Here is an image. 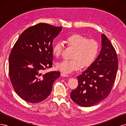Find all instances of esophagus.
<instances>
[{
    "label": "esophagus",
    "instance_id": "obj_1",
    "mask_svg": "<svg viewBox=\"0 0 126 126\" xmlns=\"http://www.w3.org/2000/svg\"><path fill=\"white\" fill-rule=\"evenodd\" d=\"M61 76H63V77H68L69 75H68V74L65 73V72H62L61 73Z\"/></svg>",
    "mask_w": 126,
    "mask_h": 126
}]
</instances>
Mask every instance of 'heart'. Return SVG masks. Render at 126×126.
Listing matches in <instances>:
<instances>
[{"label":"heart","instance_id":"1","mask_svg":"<svg viewBox=\"0 0 126 126\" xmlns=\"http://www.w3.org/2000/svg\"><path fill=\"white\" fill-rule=\"evenodd\" d=\"M65 43L68 47L74 49L72 59L63 60L58 63L56 67L58 70L66 73L78 70L81 65L83 67L90 65L96 59L99 49V44L96 40L88 39L79 34H74L68 37ZM63 47V44L60 42L54 45L52 52L55 57L60 56Z\"/></svg>","mask_w":126,"mask_h":126}]
</instances>
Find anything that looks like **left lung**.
Returning <instances> with one entry per match:
<instances>
[{"label": "left lung", "instance_id": "8db88e82", "mask_svg": "<svg viewBox=\"0 0 126 126\" xmlns=\"http://www.w3.org/2000/svg\"><path fill=\"white\" fill-rule=\"evenodd\" d=\"M117 53L109 39L101 34L99 55L87 69L78 76V86L71 91V99L82 107H91L108 97L116 78Z\"/></svg>", "mask_w": 126, "mask_h": 126}]
</instances>
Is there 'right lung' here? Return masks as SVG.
I'll use <instances>...</instances> for the list:
<instances>
[{
    "instance_id": "add662e5",
    "label": "right lung",
    "mask_w": 126,
    "mask_h": 126,
    "mask_svg": "<svg viewBox=\"0 0 126 126\" xmlns=\"http://www.w3.org/2000/svg\"><path fill=\"white\" fill-rule=\"evenodd\" d=\"M62 29V27L45 23L30 27L19 37L11 51L10 81L15 92L26 101L37 103L45 100L59 77V71L43 74V71L52 67V43Z\"/></svg>"
}]
</instances>
